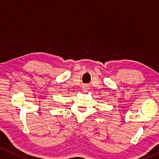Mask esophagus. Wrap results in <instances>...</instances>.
<instances>
[{"mask_svg": "<svg viewBox=\"0 0 159 159\" xmlns=\"http://www.w3.org/2000/svg\"><path fill=\"white\" fill-rule=\"evenodd\" d=\"M88 89H89V88H88V85H84V86H83V90H88Z\"/></svg>", "mask_w": 159, "mask_h": 159, "instance_id": "esophagus-1", "label": "esophagus"}]
</instances>
